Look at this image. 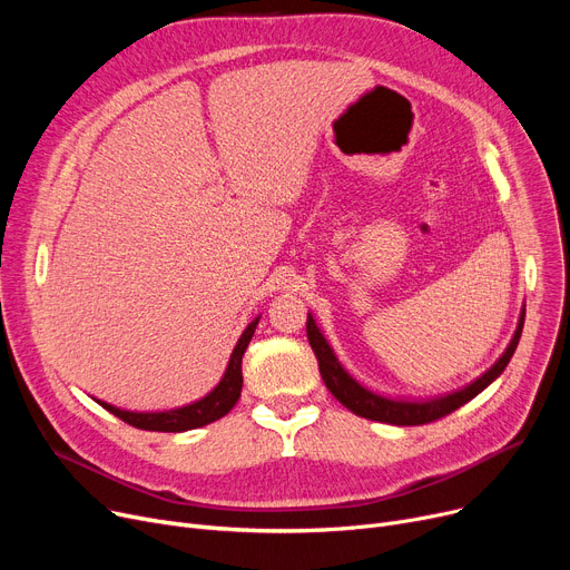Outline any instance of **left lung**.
Masks as SVG:
<instances>
[{
	"mask_svg": "<svg viewBox=\"0 0 570 570\" xmlns=\"http://www.w3.org/2000/svg\"><path fill=\"white\" fill-rule=\"evenodd\" d=\"M522 325H524V309L520 314V321H518V327H515V335H513L511 344L505 346V351L501 353L499 361L485 374H481L469 385L460 387V391H453L448 395H439V397H432V400L385 397V395H379V393L370 391V387H365L361 381H355L346 372V367L340 363V357L335 355L333 346L327 344V340L318 331V325H316L312 314H307V337H309V344L316 353L323 383L327 385V391H331L348 411H353L355 415L370 417V421H376V423L406 428V425H425V423L439 421V417L453 413L455 409H460L462 404L473 400L478 393H483L494 379H499V374L505 370V365L511 363V357L518 348V342L522 337Z\"/></svg>",
	"mask_w": 570,
	"mask_h": 570,
	"instance_id": "left-lung-1",
	"label": "left lung"
}]
</instances>
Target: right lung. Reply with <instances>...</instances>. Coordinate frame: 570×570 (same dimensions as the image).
Returning <instances> with one entry per match:
<instances>
[{"label":"right lung","instance_id":"right-lung-1","mask_svg":"<svg viewBox=\"0 0 570 570\" xmlns=\"http://www.w3.org/2000/svg\"><path fill=\"white\" fill-rule=\"evenodd\" d=\"M258 318L261 316H256L245 327V333L239 335L222 381L205 397L187 406H177L168 411H127L101 400H97V404H101L106 411L117 415L119 421H125L138 430H149V432H187V430H196L219 421V417H224L235 406V402L239 400V393H243V355L254 337Z\"/></svg>","mask_w":570,"mask_h":570}]
</instances>
